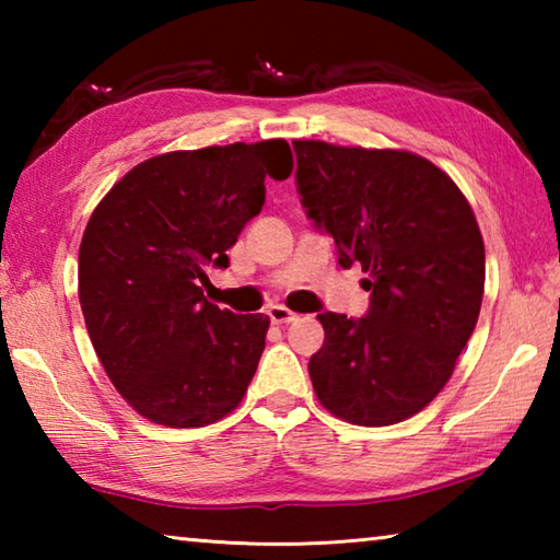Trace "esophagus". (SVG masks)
I'll return each mask as SVG.
<instances>
[{"mask_svg": "<svg viewBox=\"0 0 560 560\" xmlns=\"http://www.w3.org/2000/svg\"><path fill=\"white\" fill-rule=\"evenodd\" d=\"M269 318H271V324L283 326V324H291V320L296 318V314H293V311H289L287 306H271L269 308Z\"/></svg>", "mask_w": 560, "mask_h": 560, "instance_id": "1", "label": "esophagus"}]
</instances>
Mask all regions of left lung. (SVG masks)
Instances as JSON below:
<instances>
[{"mask_svg":"<svg viewBox=\"0 0 560 560\" xmlns=\"http://www.w3.org/2000/svg\"><path fill=\"white\" fill-rule=\"evenodd\" d=\"M303 207L334 236L338 264L368 273L363 318L318 314L308 360L318 402L360 428L424 410L454 373L485 296V240L467 197L410 150L293 140Z\"/></svg>","mask_w":560,"mask_h":560,"instance_id":"1","label":"left lung"}]
</instances>
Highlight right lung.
I'll return each mask as SVG.
<instances>
[{
	"label": "right lung",
	"instance_id": "1",
	"mask_svg": "<svg viewBox=\"0 0 560 560\" xmlns=\"http://www.w3.org/2000/svg\"><path fill=\"white\" fill-rule=\"evenodd\" d=\"M293 170L283 138L173 150L122 175L79 249V301L103 371L132 410L163 428H205L240 407L269 316L205 299L207 267L261 212L264 179Z\"/></svg>",
	"mask_w": 560,
	"mask_h": 560
}]
</instances>
